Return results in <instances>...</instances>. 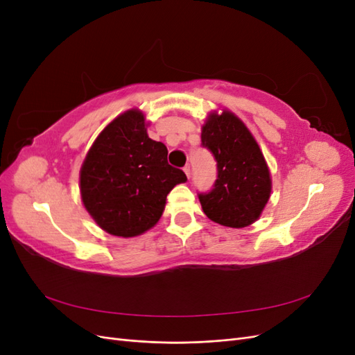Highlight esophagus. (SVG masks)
<instances>
[{
  "mask_svg": "<svg viewBox=\"0 0 355 355\" xmlns=\"http://www.w3.org/2000/svg\"><path fill=\"white\" fill-rule=\"evenodd\" d=\"M184 171H185V175L189 178V175H191V167H189L188 164L184 167Z\"/></svg>",
  "mask_w": 355,
  "mask_h": 355,
  "instance_id": "esophagus-1",
  "label": "esophagus"
}]
</instances>
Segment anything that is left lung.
<instances>
[{"label": "left lung", "instance_id": "1", "mask_svg": "<svg viewBox=\"0 0 355 355\" xmlns=\"http://www.w3.org/2000/svg\"><path fill=\"white\" fill-rule=\"evenodd\" d=\"M201 145L218 163L213 188L198 194L202 211L223 227H249L261 216L271 196L270 168L259 145L230 111L209 115L201 130Z\"/></svg>", "mask_w": 355, "mask_h": 355}]
</instances>
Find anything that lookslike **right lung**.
I'll use <instances>...</instances> for the list:
<instances>
[{
  "label": "right lung",
  "mask_w": 355,
  "mask_h": 355,
  "mask_svg": "<svg viewBox=\"0 0 355 355\" xmlns=\"http://www.w3.org/2000/svg\"><path fill=\"white\" fill-rule=\"evenodd\" d=\"M184 182L187 175L167 163L166 145L148 136L137 110L103 128L80 170L85 210L103 231L124 239L153 228L168 192Z\"/></svg>",
  "instance_id": "add662e5"
}]
</instances>
